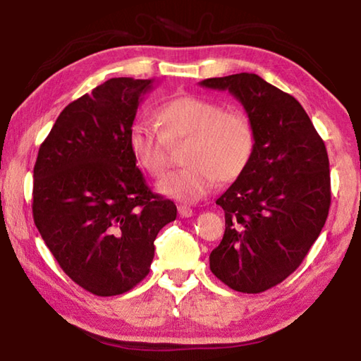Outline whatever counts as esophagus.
Wrapping results in <instances>:
<instances>
[{"label":"esophagus","mask_w":361,"mask_h":361,"mask_svg":"<svg viewBox=\"0 0 361 361\" xmlns=\"http://www.w3.org/2000/svg\"><path fill=\"white\" fill-rule=\"evenodd\" d=\"M178 213H180V216H183V218H189V216H192V209L191 207H188V205H178Z\"/></svg>","instance_id":"esophagus-1"}]
</instances>
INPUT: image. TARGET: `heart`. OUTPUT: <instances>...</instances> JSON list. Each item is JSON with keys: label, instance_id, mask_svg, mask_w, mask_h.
<instances>
[{"label": "heart", "instance_id": "1", "mask_svg": "<svg viewBox=\"0 0 361 361\" xmlns=\"http://www.w3.org/2000/svg\"><path fill=\"white\" fill-rule=\"evenodd\" d=\"M156 124L137 119L127 133L137 166L159 178L170 166V145L189 140L185 169L166 176L159 191L181 202H197L219 181L232 183L247 172L256 151L252 119L240 109L204 97L180 95L156 108Z\"/></svg>", "mask_w": 361, "mask_h": 361}]
</instances>
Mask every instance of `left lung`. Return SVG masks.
Listing matches in <instances>:
<instances>
[{
    "label": "left lung",
    "instance_id": "obj_1",
    "mask_svg": "<svg viewBox=\"0 0 361 361\" xmlns=\"http://www.w3.org/2000/svg\"><path fill=\"white\" fill-rule=\"evenodd\" d=\"M200 85L229 90L256 132L252 164L216 200L226 231L210 253V269L232 290L262 293L296 271L325 226L328 152L301 103L255 73Z\"/></svg>",
    "mask_w": 361,
    "mask_h": 361
}]
</instances>
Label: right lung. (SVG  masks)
<instances>
[{"instance_id": "add662e5", "label": "right lung", "mask_w": 361, "mask_h": 361, "mask_svg": "<svg viewBox=\"0 0 361 361\" xmlns=\"http://www.w3.org/2000/svg\"><path fill=\"white\" fill-rule=\"evenodd\" d=\"M152 81L111 78L71 102L33 169L36 228L66 276L97 296L142 282L159 231L176 218L172 200L146 185L127 142Z\"/></svg>"}]
</instances>
